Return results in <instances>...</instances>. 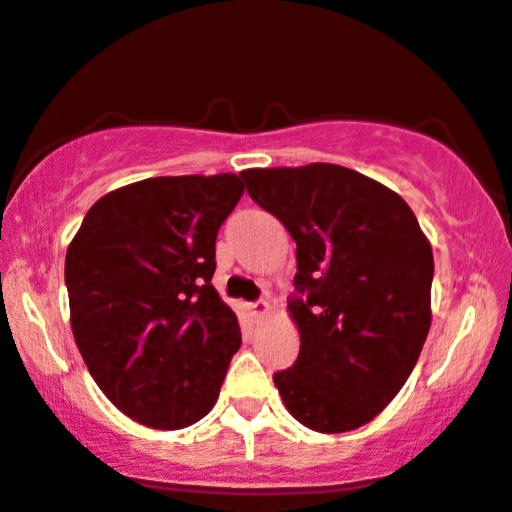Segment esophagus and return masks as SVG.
<instances>
[{"label": "esophagus", "instance_id": "obj_1", "mask_svg": "<svg viewBox=\"0 0 512 512\" xmlns=\"http://www.w3.org/2000/svg\"><path fill=\"white\" fill-rule=\"evenodd\" d=\"M267 312H269V304L264 300H257V302L250 304V314L255 316V319H262V316Z\"/></svg>", "mask_w": 512, "mask_h": 512}]
</instances>
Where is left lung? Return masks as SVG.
<instances>
[{
	"mask_svg": "<svg viewBox=\"0 0 512 512\" xmlns=\"http://www.w3.org/2000/svg\"><path fill=\"white\" fill-rule=\"evenodd\" d=\"M250 198L297 243L300 354L274 383L304 428L338 435L394 399L428 338L432 245L406 200L331 163L255 167Z\"/></svg>",
	"mask_w": 512,
	"mask_h": 512,
	"instance_id": "left-lung-1",
	"label": "left lung"
}]
</instances>
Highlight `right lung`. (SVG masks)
Segmentation results:
<instances>
[{"label": "right lung", "mask_w": 512, "mask_h": 512, "mask_svg": "<svg viewBox=\"0 0 512 512\" xmlns=\"http://www.w3.org/2000/svg\"><path fill=\"white\" fill-rule=\"evenodd\" d=\"M238 174L151 177L101 196L66 252L70 328L94 383L153 430L208 416L241 347L212 286Z\"/></svg>", "instance_id": "obj_1"}]
</instances>
